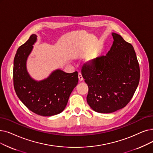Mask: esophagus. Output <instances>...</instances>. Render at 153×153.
<instances>
[{"instance_id": "1", "label": "esophagus", "mask_w": 153, "mask_h": 153, "mask_svg": "<svg viewBox=\"0 0 153 153\" xmlns=\"http://www.w3.org/2000/svg\"><path fill=\"white\" fill-rule=\"evenodd\" d=\"M78 78H79V81H83V77H82V76L81 73L79 72V74H78Z\"/></svg>"}]
</instances>
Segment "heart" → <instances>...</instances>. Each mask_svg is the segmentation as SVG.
Listing matches in <instances>:
<instances>
[{
	"mask_svg": "<svg viewBox=\"0 0 153 153\" xmlns=\"http://www.w3.org/2000/svg\"><path fill=\"white\" fill-rule=\"evenodd\" d=\"M94 60V59L93 58V57H90V58L88 59V61H89V62H92Z\"/></svg>",
	"mask_w": 153,
	"mask_h": 153,
	"instance_id": "b5f03b06",
	"label": "heart"
}]
</instances>
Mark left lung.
<instances>
[{
	"instance_id": "8db88e82",
	"label": "left lung",
	"mask_w": 153,
	"mask_h": 153,
	"mask_svg": "<svg viewBox=\"0 0 153 153\" xmlns=\"http://www.w3.org/2000/svg\"><path fill=\"white\" fill-rule=\"evenodd\" d=\"M105 56L85 64L82 76L89 88L87 102L100 113H111L127 105L140 79V69L133 46L116 33Z\"/></svg>"
}]
</instances>
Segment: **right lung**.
<instances>
[{
    "mask_svg": "<svg viewBox=\"0 0 153 153\" xmlns=\"http://www.w3.org/2000/svg\"><path fill=\"white\" fill-rule=\"evenodd\" d=\"M36 41L37 36L31 35L17 51L13 69L14 89L20 100L32 112L42 116L56 115L67 105L77 84L78 73L57 69L44 80L33 79L27 71L26 62Z\"/></svg>",
    "mask_w": 153,
    "mask_h": 153,
    "instance_id": "1",
    "label": "right lung"
}]
</instances>
